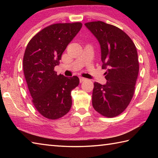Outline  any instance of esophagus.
I'll return each instance as SVG.
<instances>
[{"label": "esophagus", "mask_w": 158, "mask_h": 158, "mask_svg": "<svg viewBox=\"0 0 158 158\" xmlns=\"http://www.w3.org/2000/svg\"><path fill=\"white\" fill-rule=\"evenodd\" d=\"M86 80V79L85 78H84V77H79V81H80V83H81V82H83V81H85Z\"/></svg>", "instance_id": "1"}]
</instances>
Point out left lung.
I'll use <instances>...</instances> for the list:
<instances>
[{
    "mask_svg": "<svg viewBox=\"0 0 158 158\" xmlns=\"http://www.w3.org/2000/svg\"><path fill=\"white\" fill-rule=\"evenodd\" d=\"M85 26L99 42L102 68L106 69V84L94 83L93 107L103 116H117L128 106L135 93L139 70L136 46L128 35L115 26L101 21Z\"/></svg>",
    "mask_w": 158,
    "mask_h": 158,
    "instance_id": "1",
    "label": "left lung"
}]
</instances>
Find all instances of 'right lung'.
<instances>
[{
  "mask_svg": "<svg viewBox=\"0 0 158 158\" xmlns=\"http://www.w3.org/2000/svg\"><path fill=\"white\" fill-rule=\"evenodd\" d=\"M82 23H55L33 36L26 47L23 70L36 110L49 119L65 115L72 106L71 91L79 85L78 77L58 75L54 67Z\"/></svg>",
  "mask_w": 158,
  "mask_h": 158,
  "instance_id": "obj_1",
  "label": "right lung"
}]
</instances>
